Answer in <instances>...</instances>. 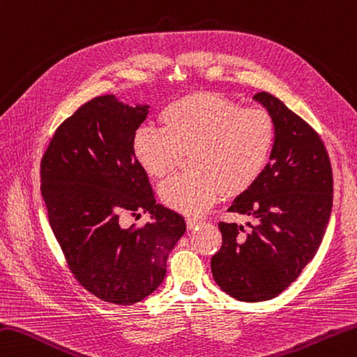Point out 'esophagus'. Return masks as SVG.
Listing matches in <instances>:
<instances>
[{"mask_svg": "<svg viewBox=\"0 0 357 357\" xmlns=\"http://www.w3.org/2000/svg\"><path fill=\"white\" fill-rule=\"evenodd\" d=\"M185 222H187V229L188 230H193V229H197L198 226L202 225V221L197 220V218H187Z\"/></svg>", "mask_w": 357, "mask_h": 357, "instance_id": "34e87169", "label": "esophagus"}]
</instances>
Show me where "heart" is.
Wrapping results in <instances>:
<instances>
[{
  "label": "heart",
  "instance_id": "obj_1",
  "mask_svg": "<svg viewBox=\"0 0 357 357\" xmlns=\"http://www.w3.org/2000/svg\"><path fill=\"white\" fill-rule=\"evenodd\" d=\"M162 128L142 127L131 149L141 169L164 178L190 153V173L178 174L159 187L167 207L199 215L222 193L248 192L266 169L275 144V123L268 111L241 108L213 93H193L172 102L160 114Z\"/></svg>",
  "mask_w": 357,
  "mask_h": 357
}]
</instances>
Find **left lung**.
Listing matches in <instances>:
<instances>
[{
    "instance_id": "1",
    "label": "left lung",
    "mask_w": 357,
    "mask_h": 357,
    "mask_svg": "<svg viewBox=\"0 0 357 357\" xmlns=\"http://www.w3.org/2000/svg\"><path fill=\"white\" fill-rule=\"evenodd\" d=\"M254 100L275 123L271 162L230 212L255 220L249 234L220 222L222 246L212 257L216 284L241 302L274 298L296 282L322 243L333 207V173L324 142L302 117L269 93Z\"/></svg>"
}]
</instances>
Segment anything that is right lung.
Wrapping results in <instances>:
<instances>
[{"label":"right lung","mask_w":357,"mask_h":357,"mask_svg":"<svg viewBox=\"0 0 357 357\" xmlns=\"http://www.w3.org/2000/svg\"><path fill=\"white\" fill-rule=\"evenodd\" d=\"M149 105L114 94L83 105L55 131L41 160L49 225L77 280L103 302L135 305L164 282L167 258L185 232L178 212L158 204L132 155ZM151 223L125 228L127 213Z\"/></svg>","instance_id":"obj_1"}]
</instances>
